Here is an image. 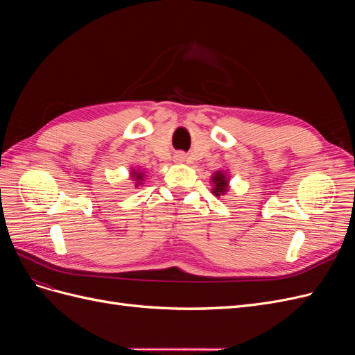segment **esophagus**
Returning a JSON list of instances; mask_svg holds the SVG:
<instances>
[{
	"label": "esophagus",
	"mask_w": 355,
	"mask_h": 355,
	"mask_svg": "<svg viewBox=\"0 0 355 355\" xmlns=\"http://www.w3.org/2000/svg\"><path fill=\"white\" fill-rule=\"evenodd\" d=\"M184 159H185V155L182 154V153H179V154L175 155V161H178V163H182V161H184Z\"/></svg>",
	"instance_id": "esophagus-1"
}]
</instances>
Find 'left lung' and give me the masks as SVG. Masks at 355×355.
Segmentation results:
<instances>
[{
    "label": "left lung",
    "instance_id": "obj_1",
    "mask_svg": "<svg viewBox=\"0 0 355 355\" xmlns=\"http://www.w3.org/2000/svg\"><path fill=\"white\" fill-rule=\"evenodd\" d=\"M213 180H214V184H216L214 185L216 188L213 189V192L219 197L220 194H223L225 191H227V179H225V176L220 173V171H218V173L213 176Z\"/></svg>",
    "mask_w": 355,
    "mask_h": 355
}]
</instances>
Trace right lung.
I'll list each match as a JSON object with an SVG mask.
<instances>
[{
    "label": "right lung",
    "instance_id": "add662e5",
    "mask_svg": "<svg viewBox=\"0 0 355 355\" xmlns=\"http://www.w3.org/2000/svg\"><path fill=\"white\" fill-rule=\"evenodd\" d=\"M142 178V173H136V179H141Z\"/></svg>",
    "mask_w": 355,
    "mask_h": 355
}]
</instances>
